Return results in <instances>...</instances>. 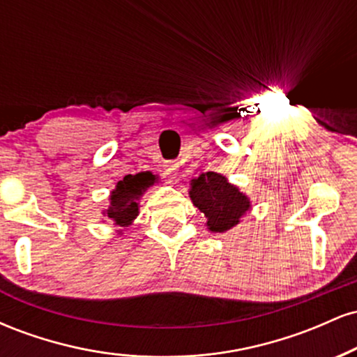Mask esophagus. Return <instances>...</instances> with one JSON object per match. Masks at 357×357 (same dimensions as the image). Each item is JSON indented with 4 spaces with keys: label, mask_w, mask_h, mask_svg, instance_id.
I'll return each instance as SVG.
<instances>
[{
    "label": "esophagus",
    "mask_w": 357,
    "mask_h": 357,
    "mask_svg": "<svg viewBox=\"0 0 357 357\" xmlns=\"http://www.w3.org/2000/svg\"><path fill=\"white\" fill-rule=\"evenodd\" d=\"M178 167H179V165L176 161L165 162V174L169 176V178H174L176 171H178Z\"/></svg>",
    "instance_id": "34e87169"
}]
</instances>
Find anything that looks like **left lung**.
<instances>
[{"mask_svg":"<svg viewBox=\"0 0 357 357\" xmlns=\"http://www.w3.org/2000/svg\"><path fill=\"white\" fill-rule=\"evenodd\" d=\"M190 198L203 213L204 227L211 233H225L236 225L252 210V202L227 176L208 171L190 181Z\"/></svg>","mask_w":357,"mask_h":357,"instance_id":"left-lung-1","label":"left lung"}]
</instances>
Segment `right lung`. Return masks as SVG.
<instances>
[{"label": "right lung", "mask_w": 357, "mask_h": 357, "mask_svg": "<svg viewBox=\"0 0 357 357\" xmlns=\"http://www.w3.org/2000/svg\"><path fill=\"white\" fill-rule=\"evenodd\" d=\"M159 181V176L151 171H142L137 174H127L124 179L117 181L116 188L110 191L109 208L102 210V215L109 218L117 227V233L121 235V228L130 227L139 215V202L147 188L154 186Z\"/></svg>", "instance_id": "add662e5"}]
</instances>
